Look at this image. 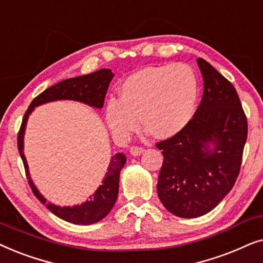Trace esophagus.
I'll list each match as a JSON object with an SVG mask.
<instances>
[{
  "instance_id": "34e87169",
  "label": "esophagus",
  "mask_w": 263,
  "mask_h": 263,
  "mask_svg": "<svg viewBox=\"0 0 263 263\" xmlns=\"http://www.w3.org/2000/svg\"><path fill=\"white\" fill-rule=\"evenodd\" d=\"M129 153H131L132 156H139L141 154L144 153V149L141 148V146H132V148L129 149Z\"/></svg>"
}]
</instances>
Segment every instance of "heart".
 I'll return each mask as SVG.
<instances>
[{"mask_svg": "<svg viewBox=\"0 0 263 263\" xmlns=\"http://www.w3.org/2000/svg\"><path fill=\"white\" fill-rule=\"evenodd\" d=\"M198 93L197 77L186 65L143 68L124 80L119 100H108L107 125L114 136L125 138L138 128L141 117L156 138L174 137L194 118Z\"/></svg>", "mask_w": 263, "mask_h": 263, "instance_id": "heart-1", "label": "heart"}]
</instances>
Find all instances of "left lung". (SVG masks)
<instances>
[{"label":"left lung","mask_w":263,"mask_h":263,"mask_svg":"<svg viewBox=\"0 0 263 263\" xmlns=\"http://www.w3.org/2000/svg\"><path fill=\"white\" fill-rule=\"evenodd\" d=\"M203 95L183 131L160 142L163 162L157 195L176 216L198 218L213 211L239 174L248 122L234 86L198 58Z\"/></svg>","instance_id":"left-lung-1"}]
</instances>
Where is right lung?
Returning a JSON list of instances; mask_svg holds the SVG:
<instances>
[{
	"mask_svg": "<svg viewBox=\"0 0 263 263\" xmlns=\"http://www.w3.org/2000/svg\"><path fill=\"white\" fill-rule=\"evenodd\" d=\"M113 77L114 73L111 72V69L102 68L90 73V74L62 80V82L48 87L31 102L29 109L24 115L22 127L17 135V149H19L20 157H22L26 171L27 180H29L33 195L45 204V207L52 214L65 221L76 223V225H91V223L101 221L109 214L118 198L119 177H120L122 167L126 163L125 154L117 153L110 157L109 166L107 168V173L103 178L102 184L96 189V191L90 196L87 201L80 203V204H74L72 207L71 205L61 207V205L48 202L47 198L36 187L33 180L31 179L29 164H27L25 154H24V137H25L27 120L34 108L49 102H55V101H77V102L84 103L86 106L95 108V109H102L104 96H106L108 86H109Z\"/></svg>",
	"mask_w": 263,
	"mask_h": 263,
	"instance_id": "1",
	"label": "right lung"
}]
</instances>
